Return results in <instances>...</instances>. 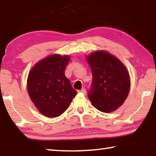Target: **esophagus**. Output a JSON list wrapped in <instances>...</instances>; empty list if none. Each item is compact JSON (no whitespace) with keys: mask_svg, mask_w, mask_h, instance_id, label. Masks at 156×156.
<instances>
[{"mask_svg":"<svg viewBox=\"0 0 156 156\" xmlns=\"http://www.w3.org/2000/svg\"><path fill=\"white\" fill-rule=\"evenodd\" d=\"M79 92H81V93H83V94H85L86 93V89L83 87V89H81V90L79 91Z\"/></svg>","mask_w":156,"mask_h":156,"instance_id":"esophagus-1","label":"esophagus"}]
</instances>
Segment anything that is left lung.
I'll list each match as a JSON object with an SVG mask.
<instances>
[{
	"label": "left lung",
	"mask_w": 156,
	"mask_h": 156,
	"mask_svg": "<svg viewBox=\"0 0 156 156\" xmlns=\"http://www.w3.org/2000/svg\"><path fill=\"white\" fill-rule=\"evenodd\" d=\"M86 59L93 76L88 93L91 104L104 113L116 110L124 103L130 90L127 69L115 56L102 50L91 53Z\"/></svg>",
	"instance_id": "1"
}]
</instances>
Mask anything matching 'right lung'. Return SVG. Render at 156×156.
<instances>
[{"label":"right lung","mask_w":156,"mask_h":156,"mask_svg":"<svg viewBox=\"0 0 156 156\" xmlns=\"http://www.w3.org/2000/svg\"><path fill=\"white\" fill-rule=\"evenodd\" d=\"M69 60V56L53 54L37 62L29 73V96L39 112L47 117L61 115L77 94L65 75Z\"/></svg>","instance_id":"right-lung-1"}]
</instances>
